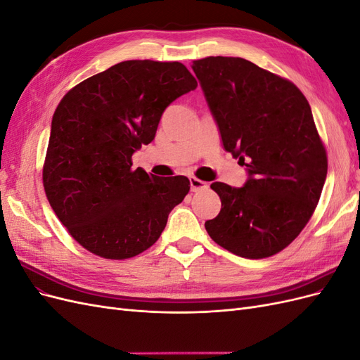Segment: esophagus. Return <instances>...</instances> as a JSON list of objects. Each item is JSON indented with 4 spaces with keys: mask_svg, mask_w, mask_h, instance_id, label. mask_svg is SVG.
<instances>
[{
    "mask_svg": "<svg viewBox=\"0 0 360 360\" xmlns=\"http://www.w3.org/2000/svg\"><path fill=\"white\" fill-rule=\"evenodd\" d=\"M207 188V183L197 179V177H191V191L192 192H198V191H202Z\"/></svg>",
    "mask_w": 360,
    "mask_h": 360,
    "instance_id": "obj_1",
    "label": "esophagus"
}]
</instances>
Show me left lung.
I'll list each match as a JSON object with an SVG mask.
<instances>
[{
  "label": "left lung",
  "instance_id": "8db88e82",
  "mask_svg": "<svg viewBox=\"0 0 360 360\" xmlns=\"http://www.w3.org/2000/svg\"><path fill=\"white\" fill-rule=\"evenodd\" d=\"M224 148L246 165L243 188L216 181L222 207L205 222L234 255L261 259L285 249L311 219L328 153L307 97L291 81L238 57L192 61Z\"/></svg>",
  "mask_w": 360,
  "mask_h": 360
}]
</instances>
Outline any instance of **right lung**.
I'll return each instance as SVG.
<instances>
[{"label": "right lung", "instance_id": "right-lung-1", "mask_svg": "<svg viewBox=\"0 0 360 360\" xmlns=\"http://www.w3.org/2000/svg\"><path fill=\"white\" fill-rule=\"evenodd\" d=\"M197 85L179 61L129 60L64 94L41 177L52 210L84 249L126 259L158 242L191 183L134 169L132 155L155 139L165 108Z\"/></svg>", "mask_w": 360, "mask_h": 360}]
</instances>
